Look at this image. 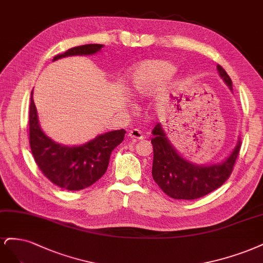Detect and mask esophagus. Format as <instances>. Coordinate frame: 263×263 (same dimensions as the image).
Instances as JSON below:
<instances>
[{
	"mask_svg": "<svg viewBox=\"0 0 263 263\" xmlns=\"http://www.w3.org/2000/svg\"><path fill=\"white\" fill-rule=\"evenodd\" d=\"M129 137L133 140H143L144 137H143V133L141 130L139 129H133L129 132Z\"/></svg>",
	"mask_w": 263,
	"mask_h": 263,
	"instance_id": "obj_1",
	"label": "esophagus"
}]
</instances>
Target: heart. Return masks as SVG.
Returning <instances> with one entry per match:
<instances>
[{"label":"heart","mask_w":263,"mask_h":263,"mask_svg":"<svg viewBox=\"0 0 263 263\" xmlns=\"http://www.w3.org/2000/svg\"><path fill=\"white\" fill-rule=\"evenodd\" d=\"M175 72V66L162 60H149L135 66L129 75V85L137 95H149L166 83Z\"/></svg>","instance_id":"heart-1"}]
</instances>
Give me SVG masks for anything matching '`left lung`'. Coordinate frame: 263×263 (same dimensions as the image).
I'll list each match as a JSON object with an SVG mask.
<instances>
[{
    "mask_svg": "<svg viewBox=\"0 0 263 263\" xmlns=\"http://www.w3.org/2000/svg\"><path fill=\"white\" fill-rule=\"evenodd\" d=\"M217 70L232 89L233 82L226 71L221 65H217ZM153 135V179L167 196L176 200L199 199L221 187L233 173L241 146L239 140L232 154L221 164L198 166L189 163L177 153L167 140L160 123L155 125Z\"/></svg>",
    "mask_w": 263,
    "mask_h": 263,
    "instance_id": "1",
    "label": "left lung"
}]
</instances>
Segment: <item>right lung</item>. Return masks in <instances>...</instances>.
<instances>
[{
  "mask_svg": "<svg viewBox=\"0 0 263 263\" xmlns=\"http://www.w3.org/2000/svg\"><path fill=\"white\" fill-rule=\"evenodd\" d=\"M103 45L90 44L74 47L58 59L71 55H88L98 52ZM123 129L98 135L81 146L67 147L53 142L42 132L38 121L37 109L32 99L29 106V144L36 164L48 179L58 187L78 191L94 184L103 176L109 164L111 152L124 139Z\"/></svg>",
  "mask_w": 263,
  "mask_h": 263,
  "instance_id": "obj_1",
  "label": "right lung"
}]
</instances>
